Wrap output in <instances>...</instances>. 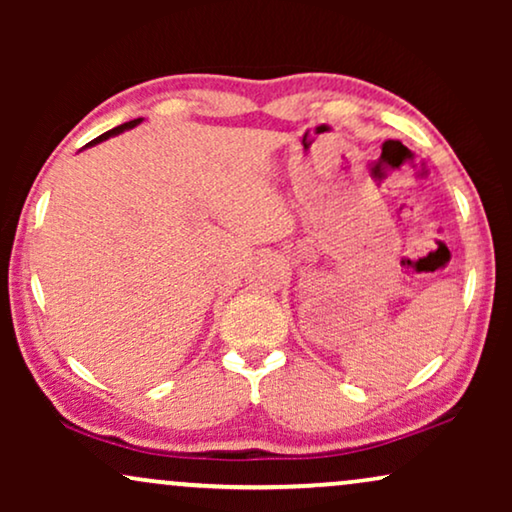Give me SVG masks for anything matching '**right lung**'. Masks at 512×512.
I'll return each mask as SVG.
<instances>
[{
	"instance_id": "add662e5",
	"label": "right lung",
	"mask_w": 512,
	"mask_h": 512,
	"mask_svg": "<svg viewBox=\"0 0 512 512\" xmlns=\"http://www.w3.org/2000/svg\"><path fill=\"white\" fill-rule=\"evenodd\" d=\"M142 121V118H137V121H130V123H123V125H118V128H114V130H109V132H104V135H100L97 139H93V142H90L88 146H93V144H100V142H104V139H109L111 135H118V132H123V130H130V128H135V125Z\"/></svg>"
}]
</instances>
